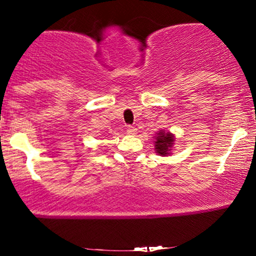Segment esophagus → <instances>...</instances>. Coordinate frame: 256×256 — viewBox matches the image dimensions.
I'll list each match as a JSON object with an SVG mask.
<instances>
[{
  "mask_svg": "<svg viewBox=\"0 0 256 256\" xmlns=\"http://www.w3.org/2000/svg\"><path fill=\"white\" fill-rule=\"evenodd\" d=\"M126 131H128V134H136L137 128H134V126H132V125H128V130H126Z\"/></svg>",
  "mask_w": 256,
  "mask_h": 256,
  "instance_id": "34e87169",
  "label": "esophagus"
}]
</instances>
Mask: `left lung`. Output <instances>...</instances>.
<instances>
[{
  "label": "left lung",
  "mask_w": 256,
  "mask_h": 256,
  "mask_svg": "<svg viewBox=\"0 0 256 256\" xmlns=\"http://www.w3.org/2000/svg\"><path fill=\"white\" fill-rule=\"evenodd\" d=\"M173 142H174V136H173L171 132L160 130L156 136H155V152L158 155H161V156H166L172 150Z\"/></svg>",
  "instance_id": "1"
}]
</instances>
